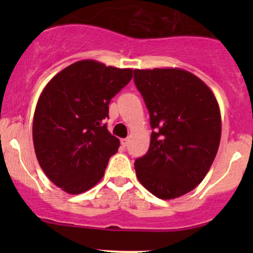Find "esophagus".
Returning a JSON list of instances; mask_svg holds the SVG:
<instances>
[{"label": "esophagus", "instance_id": "obj_1", "mask_svg": "<svg viewBox=\"0 0 253 253\" xmlns=\"http://www.w3.org/2000/svg\"><path fill=\"white\" fill-rule=\"evenodd\" d=\"M121 145H123L124 147H126L127 145H128V139H121Z\"/></svg>", "mask_w": 253, "mask_h": 253}]
</instances>
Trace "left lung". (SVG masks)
Masks as SVG:
<instances>
[{
  "instance_id": "1",
  "label": "left lung",
  "mask_w": 253,
  "mask_h": 253,
  "mask_svg": "<svg viewBox=\"0 0 253 253\" xmlns=\"http://www.w3.org/2000/svg\"><path fill=\"white\" fill-rule=\"evenodd\" d=\"M152 128L149 151L135 159L139 182L163 200L202 182L221 138V115L211 90L182 69L134 70Z\"/></svg>"
}]
</instances>
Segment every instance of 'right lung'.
Wrapping results in <instances>:
<instances>
[{
    "label": "right lung",
    "instance_id": "add662e5",
    "mask_svg": "<svg viewBox=\"0 0 253 253\" xmlns=\"http://www.w3.org/2000/svg\"><path fill=\"white\" fill-rule=\"evenodd\" d=\"M130 80V69L80 60L42 90L33 119L34 150L45 175L66 193H84L103 177L120 146L104 119L110 100Z\"/></svg>",
    "mask_w": 253,
    "mask_h": 253
}]
</instances>
